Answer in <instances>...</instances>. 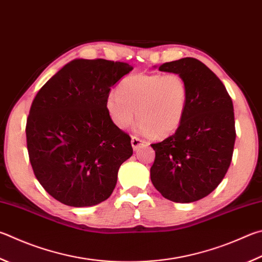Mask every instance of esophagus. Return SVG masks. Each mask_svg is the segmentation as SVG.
<instances>
[{
  "mask_svg": "<svg viewBox=\"0 0 262 262\" xmlns=\"http://www.w3.org/2000/svg\"><path fill=\"white\" fill-rule=\"evenodd\" d=\"M145 143H146V142L143 141V140H141L140 137L132 136V146H133V149H134V150H136L137 147H140L141 145H144Z\"/></svg>",
  "mask_w": 262,
  "mask_h": 262,
  "instance_id": "obj_1",
  "label": "esophagus"
}]
</instances>
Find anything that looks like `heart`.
Instances as JSON below:
<instances>
[{
  "instance_id": "obj_1",
  "label": "heart",
  "mask_w": 262,
  "mask_h": 262,
  "mask_svg": "<svg viewBox=\"0 0 262 262\" xmlns=\"http://www.w3.org/2000/svg\"><path fill=\"white\" fill-rule=\"evenodd\" d=\"M188 104V83L177 73L129 75L106 97V110L117 127L129 126L136 115L139 129L158 139L179 130Z\"/></svg>"
}]
</instances>
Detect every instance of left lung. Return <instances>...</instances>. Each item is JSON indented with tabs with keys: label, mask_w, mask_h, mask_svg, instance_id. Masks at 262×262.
Wrapping results in <instances>:
<instances>
[{
	"label": "left lung",
	"mask_w": 262,
	"mask_h": 262,
	"mask_svg": "<svg viewBox=\"0 0 262 262\" xmlns=\"http://www.w3.org/2000/svg\"><path fill=\"white\" fill-rule=\"evenodd\" d=\"M182 75L189 104L179 130L151 146L155 188L175 203H192L210 194L229 168L236 140L234 105L225 84L201 60L185 57L159 66Z\"/></svg>",
	"instance_id": "left-lung-1"
}]
</instances>
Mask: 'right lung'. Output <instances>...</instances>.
Wrapping results in <instances>:
<instances>
[{"label": "right lung", "mask_w": 262, "mask_h": 262, "mask_svg": "<svg viewBox=\"0 0 262 262\" xmlns=\"http://www.w3.org/2000/svg\"><path fill=\"white\" fill-rule=\"evenodd\" d=\"M132 70L121 61L74 59L33 99L28 157L37 181L61 204L93 206L111 196L133 147L129 135L108 116L106 97Z\"/></svg>", "instance_id": "obj_1"}]
</instances>
